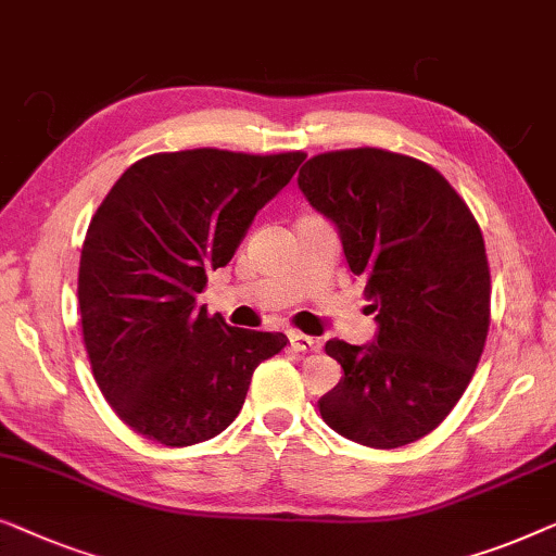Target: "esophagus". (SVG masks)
Returning a JSON list of instances; mask_svg holds the SVG:
<instances>
[{
    "instance_id": "1",
    "label": "esophagus",
    "mask_w": 556,
    "mask_h": 556,
    "mask_svg": "<svg viewBox=\"0 0 556 556\" xmlns=\"http://www.w3.org/2000/svg\"><path fill=\"white\" fill-rule=\"evenodd\" d=\"M289 342H292L296 353H309V350L319 348V342L315 338H309V334H302V332H289Z\"/></svg>"
}]
</instances>
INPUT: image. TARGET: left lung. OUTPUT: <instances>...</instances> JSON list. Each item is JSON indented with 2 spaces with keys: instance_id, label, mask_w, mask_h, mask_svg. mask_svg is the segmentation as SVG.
Masks as SVG:
<instances>
[{
  "instance_id": "left-lung-1",
  "label": "left lung",
  "mask_w": 556,
  "mask_h": 556,
  "mask_svg": "<svg viewBox=\"0 0 556 556\" xmlns=\"http://www.w3.org/2000/svg\"><path fill=\"white\" fill-rule=\"evenodd\" d=\"M296 184L340 229L378 319L372 345H325L345 378L319 413L350 441L401 448L443 424L486 345L491 275L481 226L433 166L386 148L312 155Z\"/></svg>"
}]
</instances>
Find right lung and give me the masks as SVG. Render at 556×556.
<instances>
[{"mask_svg":"<svg viewBox=\"0 0 556 556\" xmlns=\"http://www.w3.org/2000/svg\"><path fill=\"white\" fill-rule=\"evenodd\" d=\"M307 153H153L115 181L77 275L83 342L100 393L132 431L184 448L224 431L281 332L239 330L197 300Z\"/></svg>","mask_w":556,"mask_h":556,"instance_id":"add662e5","label":"right lung"}]
</instances>
